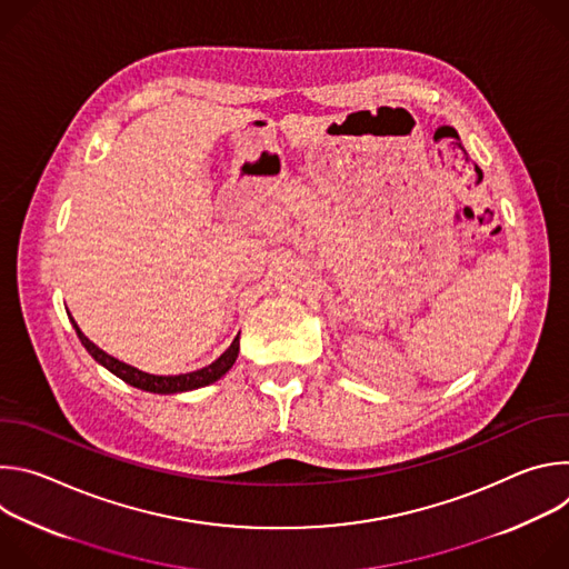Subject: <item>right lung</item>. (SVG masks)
I'll use <instances>...</instances> for the list:
<instances>
[{
    "instance_id": "obj_1",
    "label": "right lung",
    "mask_w": 569,
    "mask_h": 569,
    "mask_svg": "<svg viewBox=\"0 0 569 569\" xmlns=\"http://www.w3.org/2000/svg\"><path fill=\"white\" fill-rule=\"evenodd\" d=\"M71 323H73V329H76V336H78L80 345L88 349V353L99 365H103L108 371H112L123 382H128V385H132L137 389H143V391H152V393H180V391H189V389H198V387L211 385L218 378H222L233 367V362L238 358V336L240 333L233 338L231 347L218 360H213L209 367H202V369L191 371V373H180V376H154V373L139 371L137 367H130V365L108 356L106 351H101L94 342H90L86 338V333L78 329V323L73 319H71Z\"/></svg>"
}]
</instances>
